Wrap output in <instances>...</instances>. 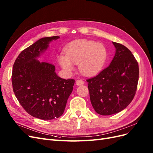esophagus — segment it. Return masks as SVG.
Here are the masks:
<instances>
[{
	"label": "esophagus",
	"mask_w": 153,
	"mask_h": 153,
	"mask_svg": "<svg viewBox=\"0 0 153 153\" xmlns=\"http://www.w3.org/2000/svg\"><path fill=\"white\" fill-rule=\"evenodd\" d=\"M84 84V80H81V79H78V80H77L76 82V84L77 85H83Z\"/></svg>",
	"instance_id": "esophagus-1"
}]
</instances>
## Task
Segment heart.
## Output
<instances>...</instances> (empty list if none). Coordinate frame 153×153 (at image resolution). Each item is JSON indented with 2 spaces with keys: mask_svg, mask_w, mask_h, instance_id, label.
Masks as SVG:
<instances>
[{
  "mask_svg": "<svg viewBox=\"0 0 153 153\" xmlns=\"http://www.w3.org/2000/svg\"><path fill=\"white\" fill-rule=\"evenodd\" d=\"M64 52L65 55L58 56L61 66L71 72L74 69L73 64H79L80 71L85 75L98 73L107 58V51L103 45L87 39L72 41L66 46Z\"/></svg>",
  "mask_w": 153,
  "mask_h": 153,
  "instance_id": "heart-1",
  "label": "heart"
}]
</instances>
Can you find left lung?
Segmentation results:
<instances>
[{
	"label": "left lung",
	"mask_w": 153,
	"mask_h": 153,
	"mask_svg": "<svg viewBox=\"0 0 153 153\" xmlns=\"http://www.w3.org/2000/svg\"><path fill=\"white\" fill-rule=\"evenodd\" d=\"M116 50L110 65L87 80L91 104L96 112L109 115L121 112L136 94L139 68L136 59L125 46L113 42Z\"/></svg>",
	"instance_id": "1"
}]
</instances>
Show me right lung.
<instances>
[{"label": "right lung", "instance_id": "obj_1", "mask_svg": "<svg viewBox=\"0 0 153 153\" xmlns=\"http://www.w3.org/2000/svg\"><path fill=\"white\" fill-rule=\"evenodd\" d=\"M59 36L43 38L24 49L13 64L11 81L14 93L32 116L51 120L63 114L75 80H65L55 73L52 63L37 60Z\"/></svg>", "mask_w": 153, "mask_h": 153}]
</instances>
